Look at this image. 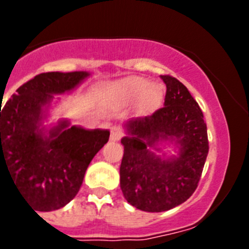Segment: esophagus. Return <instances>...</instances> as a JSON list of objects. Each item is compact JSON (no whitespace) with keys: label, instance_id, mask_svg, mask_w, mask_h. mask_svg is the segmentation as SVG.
Instances as JSON below:
<instances>
[{"label":"esophagus","instance_id":"obj_1","mask_svg":"<svg viewBox=\"0 0 249 249\" xmlns=\"http://www.w3.org/2000/svg\"><path fill=\"white\" fill-rule=\"evenodd\" d=\"M124 136V129L121 126H112L111 128V136H109V140L113 141V142H117L120 141Z\"/></svg>","mask_w":249,"mask_h":249}]
</instances>
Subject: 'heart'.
I'll return each mask as SVG.
<instances>
[{
  "instance_id": "b5f03b06",
  "label": "heart",
  "mask_w": 249,
  "mask_h": 249,
  "mask_svg": "<svg viewBox=\"0 0 249 249\" xmlns=\"http://www.w3.org/2000/svg\"><path fill=\"white\" fill-rule=\"evenodd\" d=\"M113 93L124 102H142L144 108H154L161 101V91L142 77H128L112 85Z\"/></svg>"
}]
</instances>
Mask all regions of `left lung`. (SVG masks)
I'll use <instances>...</instances> for the list:
<instances>
[{
	"mask_svg": "<svg viewBox=\"0 0 249 249\" xmlns=\"http://www.w3.org/2000/svg\"><path fill=\"white\" fill-rule=\"evenodd\" d=\"M164 107L125 124L120 187L125 199L144 212H164L182 204L196 190L208 155V134L200 107L183 84L169 75ZM159 142L178 148L177 157L156 156Z\"/></svg>",
	"mask_w": 249,
	"mask_h": 249,
	"instance_id": "left-lung-1",
	"label": "left lung"
}]
</instances>
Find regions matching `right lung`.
<instances>
[{"label":"right lung","mask_w":249,"mask_h":249,"mask_svg":"<svg viewBox=\"0 0 249 249\" xmlns=\"http://www.w3.org/2000/svg\"><path fill=\"white\" fill-rule=\"evenodd\" d=\"M88 76L40 73L0 108V176L1 168L9 170L19 193L40 212L62 208L77 195L90 161L108 142L103 129L70 128L67 120L50 130L42 125L54 94L75 89Z\"/></svg>","instance_id":"obj_1"}]
</instances>
